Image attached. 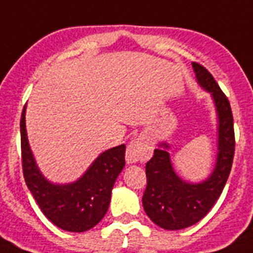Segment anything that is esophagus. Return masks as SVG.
Listing matches in <instances>:
<instances>
[{"label": "esophagus", "instance_id": "34e87169", "mask_svg": "<svg viewBox=\"0 0 253 253\" xmlns=\"http://www.w3.org/2000/svg\"><path fill=\"white\" fill-rule=\"evenodd\" d=\"M151 154H153V146L149 140L140 137V139L132 140L127 145L126 162L127 164L137 163L139 160L144 162L151 157Z\"/></svg>", "mask_w": 253, "mask_h": 253}]
</instances>
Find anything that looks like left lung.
I'll list each match as a JSON object with an SVG mask.
<instances>
[{"mask_svg":"<svg viewBox=\"0 0 253 253\" xmlns=\"http://www.w3.org/2000/svg\"><path fill=\"white\" fill-rule=\"evenodd\" d=\"M192 69L199 85L210 93L218 117V153L211 174L199 183L184 181L173 168L169 144L159 148L146 163L148 186L142 196V206L158 227L178 230L196 224L210 211L227 183L234 157V128L229 100L220 90L212 75L196 62Z\"/></svg>","mask_w":253,"mask_h":253,"instance_id":"8db88e82","label":"left lung"}]
</instances>
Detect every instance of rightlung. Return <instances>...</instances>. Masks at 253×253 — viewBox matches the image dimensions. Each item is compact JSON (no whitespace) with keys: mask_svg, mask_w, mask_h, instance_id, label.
Here are the masks:
<instances>
[{"mask_svg":"<svg viewBox=\"0 0 253 253\" xmlns=\"http://www.w3.org/2000/svg\"><path fill=\"white\" fill-rule=\"evenodd\" d=\"M25 111L21 113V160L25 183L42 212L67 232H86L108 211L112 188L125 167L126 145L99 154L80 178L71 183H53L41 172L28 141Z\"/></svg>","mask_w":253,"mask_h":253,"instance_id":"right-lung-1","label":"right lung"}]
</instances>
